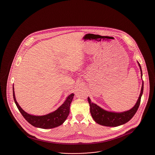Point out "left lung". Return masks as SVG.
I'll list each match as a JSON object with an SVG mask.
<instances>
[{"label":"left lung","instance_id":"1","mask_svg":"<svg viewBox=\"0 0 155 155\" xmlns=\"http://www.w3.org/2000/svg\"><path fill=\"white\" fill-rule=\"evenodd\" d=\"M140 68L141 77L142 76V72L140 64L138 62ZM143 81L142 82V88L140 95L135 105L130 110L123 113H114L104 110L95 103H92L89 97H88L89 104L90 106V112L91 116L95 121L100 125L107 127H117L123 125L130 121L136 113L140 103L141 96L143 94Z\"/></svg>","mask_w":155,"mask_h":155}]
</instances>
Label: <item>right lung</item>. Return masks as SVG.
I'll return each mask as SVG.
<instances>
[{"instance_id":"1","label":"right lung","mask_w":155,"mask_h":155,"mask_svg":"<svg viewBox=\"0 0 155 155\" xmlns=\"http://www.w3.org/2000/svg\"><path fill=\"white\" fill-rule=\"evenodd\" d=\"M13 94L15 103L20 111L22 116L31 125L44 129L53 128L59 125H61L67 118L70 113V106L74 94H72L67 97L66 101L56 111L48 114L35 116L30 115L22 110L18 105L15 98L14 87H13Z\"/></svg>"}]
</instances>
